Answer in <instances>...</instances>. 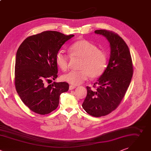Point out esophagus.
<instances>
[{
    "instance_id": "34e87169",
    "label": "esophagus",
    "mask_w": 151,
    "mask_h": 151,
    "mask_svg": "<svg viewBox=\"0 0 151 151\" xmlns=\"http://www.w3.org/2000/svg\"><path fill=\"white\" fill-rule=\"evenodd\" d=\"M76 87L75 86H73V85H70V87H69V89H70V90H73V89H74Z\"/></svg>"
}]
</instances>
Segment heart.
<instances>
[{
  "label": "heart",
  "mask_w": 151,
  "mask_h": 151,
  "mask_svg": "<svg viewBox=\"0 0 151 151\" xmlns=\"http://www.w3.org/2000/svg\"><path fill=\"white\" fill-rule=\"evenodd\" d=\"M68 51L71 58L81 59L79 65L80 70L71 71L63 76V81L77 86L89 77L96 78L105 72L108 63L107 54L92 42L84 39L78 40L70 46ZM56 63L60 70L66 71L69 66L68 56L62 51L59 52L56 56Z\"/></svg>",
  "instance_id": "heart-1"
}]
</instances>
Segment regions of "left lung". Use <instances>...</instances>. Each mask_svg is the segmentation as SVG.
I'll use <instances>...</instances> for the list:
<instances>
[{"label": "left lung", "instance_id": "1", "mask_svg": "<svg viewBox=\"0 0 151 151\" xmlns=\"http://www.w3.org/2000/svg\"><path fill=\"white\" fill-rule=\"evenodd\" d=\"M95 33L109 42L110 57L105 72L94 84L99 85L96 90L86 87L87 94L82 106L89 115L99 117L109 114L119 105L130 85L133 70L129 49L121 37L106 29Z\"/></svg>", "mask_w": 151, "mask_h": 151}]
</instances>
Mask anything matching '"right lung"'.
<instances>
[{"mask_svg":"<svg viewBox=\"0 0 151 151\" xmlns=\"http://www.w3.org/2000/svg\"><path fill=\"white\" fill-rule=\"evenodd\" d=\"M74 35L46 31L25 39L18 49L15 85L21 101L30 110L45 115L57 108L61 93L67 92L66 82L50 84L58 76L56 56L62 46Z\"/></svg>","mask_w":151,"mask_h":151,"instance_id":"obj_1","label":"right lung"}]
</instances>
